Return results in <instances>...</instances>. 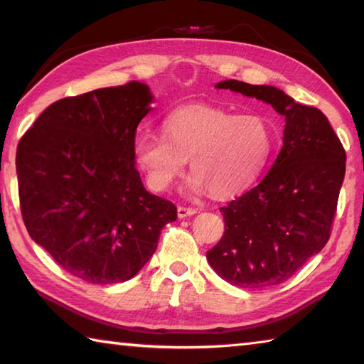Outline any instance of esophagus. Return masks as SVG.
I'll use <instances>...</instances> for the list:
<instances>
[{"label":"esophagus","instance_id":"esophagus-1","mask_svg":"<svg viewBox=\"0 0 364 364\" xmlns=\"http://www.w3.org/2000/svg\"><path fill=\"white\" fill-rule=\"evenodd\" d=\"M194 213H197L196 207H184V205L178 207V218H186V217H191V215H194Z\"/></svg>","mask_w":364,"mask_h":364}]
</instances>
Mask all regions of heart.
<instances>
[{
    "mask_svg": "<svg viewBox=\"0 0 364 364\" xmlns=\"http://www.w3.org/2000/svg\"><path fill=\"white\" fill-rule=\"evenodd\" d=\"M273 149V130L258 115H234L212 106L176 109L164 134H139L134 159L151 188L167 189L189 165V189L225 199L254 183Z\"/></svg>",
    "mask_w": 364,
    "mask_h": 364,
    "instance_id": "1",
    "label": "heart"
}]
</instances>
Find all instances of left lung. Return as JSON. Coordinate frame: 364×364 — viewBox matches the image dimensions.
<instances>
[{"instance_id": "left-lung-1", "label": "left lung", "mask_w": 364, "mask_h": 364, "mask_svg": "<svg viewBox=\"0 0 364 364\" xmlns=\"http://www.w3.org/2000/svg\"><path fill=\"white\" fill-rule=\"evenodd\" d=\"M217 88L271 104L286 117V128L263 180L220 208L225 234L207 260L232 286L281 284L329 241L347 156L319 109L274 86L226 80Z\"/></svg>"}]
</instances>
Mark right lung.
<instances>
[{"label": "right lung", "mask_w": 364, "mask_h": 364, "mask_svg": "<svg viewBox=\"0 0 364 364\" xmlns=\"http://www.w3.org/2000/svg\"><path fill=\"white\" fill-rule=\"evenodd\" d=\"M152 100L139 82L64 97L17 146L30 237L67 273L93 284L133 278L176 220V207L147 193L134 167L136 128Z\"/></svg>", "instance_id": "right-lung-1"}]
</instances>
